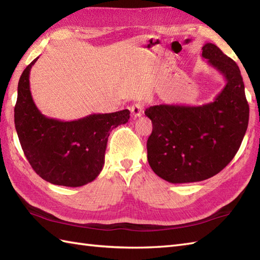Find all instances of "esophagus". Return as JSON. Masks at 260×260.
I'll use <instances>...</instances> for the list:
<instances>
[{
  "instance_id": "34e87169",
  "label": "esophagus",
  "mask_w": 260,
  "mask_h": 260,
  "mask_svg": "<svg viewBox=\"0 0 260 260\" xmlns=\"http://www.w3.org/2000/svg\"><path fill=\"white\" fill-rule=\"evenodd\" d=\"M131 113H132V116L133 117H140L142 114H143V110H144V104L141 102H137L135 104H133L131 106Z\"/></svg>"
}]
</instances>
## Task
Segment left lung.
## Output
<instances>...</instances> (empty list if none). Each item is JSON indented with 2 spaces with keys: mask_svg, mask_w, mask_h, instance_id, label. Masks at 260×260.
<instances>
[{
  "mask_svg": "<svg viewBox=\"0 0 260 260\" xmlns=\"http://www.w3.org/2000/svg\"><path fill=\"white\" fill-rule=\"evenodd\" d=\"M202 56L226 81L214 102L201 106L161 104L145 111L153 123L147 140L149 166L173 184L201 182L224 170L248 126L249 105L238 65L213 43L203 46Z\"/></svg>",
  "mask_w": 260,
  "mask_h": 260,
  "instance_id": "8db88e82",
  "label": "left lung"
}]
</instances>
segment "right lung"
<instances>
[{
  "instance_id": "add662e5",
  "label": "right lung",
  "mask_w": 260,
  "mask_h": 260,
  "mask_svg": "<svg viewBox=\"0 0 260 260\" xmlns=\"http://www.w3.org/2000/svg\"><path fill=\"white\" fill-rule=\"evenodd\" d=\"M38 58L23 71L17 85L14 123L24 155L35 173L48 183L86 185L100 175L110 133L128 122L129 111L92 114L71 122L46 117L36 107L29 90V72Z\"/></svg>"
}]
</instances>
